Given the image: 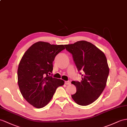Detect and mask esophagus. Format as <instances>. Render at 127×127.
<instances>
[{"mask_svg":"<svg viewBox=\"0 0 127 127\" xmlns=\"http://www.w3.org/2000/svg\"><path fill=\"white\" fill-rule=\"evenodd\" d=\"M64 83H65L66 85H69L70 84V82L69 81H66L64 82Z\"/></svg>","mask_w":127,"mask_h":127,"instance_id":"obj_1","label":"esophagus"}]
</instances>
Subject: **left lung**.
<instances>
[{
  "label": "left lung",
  "mask_w": 127,
  "mask_h": 127,
  "mask_svg": "<svg viewBox=\"0 0 127 127\" xmlns=\"http://www.w3.org/2000/svg\"><path fill=\"white\" fill-rule=\"evenodd\" d=\"M64 46L72 54L78 70L83 73L81 81L72 82L76 88L72 97L77 104L87 106L97 99L106 86L109 72L106 57L95 45L84 40Z\"/></svg>",
  "instance_id": "8db88e82"
}]
</instances>
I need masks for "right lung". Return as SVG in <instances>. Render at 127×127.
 Here are the masks:
<instances>
[{"instance_id": "obj_1", "label": "right lung", "mask_w": 127, "mask_h": 127, "mask_svg": "<svg viewBox=\"0 0 127 127\" xmlns=\"http://www.w3.org/2000/svg\"><path fill=\"white\" fill-rule=\"evenodd\" d=\"M65 48L63 45L34 43L24 53L18 68V83L23 96L36 108L46 106L64 81L49 76L55 56Z\"/></svg>"}]
</instances>
